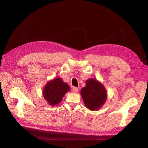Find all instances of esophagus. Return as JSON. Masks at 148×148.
Wrapping results in <instances>:
<instances>
[{
  "label": "esophagus",
  "instance_id": "obj_1",
  "mask_svg": "<svg viewBox=\"0 0 148 148\" xmlns=\"http://www.w3.org/2000/svg\"><path fill=\"white\" fill-rule=\"evenodd\" d=\"M72 91H73V92L74 93H77V92H78V88H77V87H73Z\"/></svg>",
  "mask_w": 148,
  "mask_h": 148
}]
</instances>
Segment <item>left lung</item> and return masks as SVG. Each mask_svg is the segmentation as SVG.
<instances>
[{
    "label": "left lung",
    "instance_id": "1",
    "mask_svg": "<svg viewBox=\"0 0 148 148\" xmlns=\"http://www.w3.org/2000/svg\"><path fill=\"white\" fill-rule=\"evenodd\" d=\"M80 95L84 105L91 110L99 109L105 104L107 97L104 85L94 78L86 80V86L82 89Z\"/></svg>",
    "mask_w": 148,
    "mask_h": 148
}]
</instances>
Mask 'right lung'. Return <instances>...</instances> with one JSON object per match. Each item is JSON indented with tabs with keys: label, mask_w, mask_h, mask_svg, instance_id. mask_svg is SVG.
<instances>
[{
	"label": "right lung",
	"mask_w": 148,
	"mask_h": 148,
	"mask_svg": "<svg viewBox=\"0 0 148 148\" xmlns=\"http://www.w3.org/2000/svg\"><path fill=\"white\" fill-rule=\"evenodd\" d=\"M69 85L64 82L61 78H56L47 82L44 86L42 95L50 106H56L62 101L65 94L69 92Z\"/></svg>",
	"instance_id": "1"
}]
</instances>
